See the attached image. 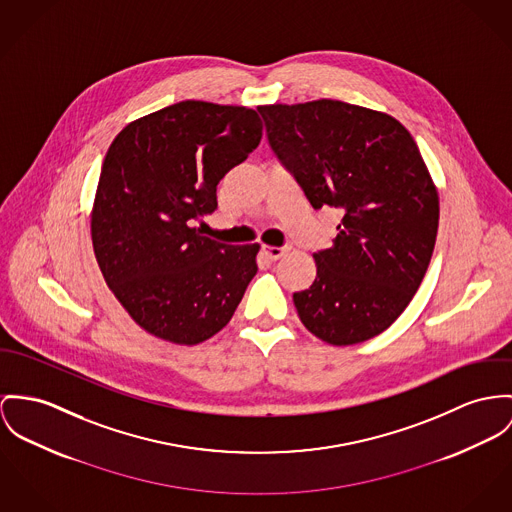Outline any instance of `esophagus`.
<instances>
[{
	"instance_id": "1",
	"label": "esophagus",
	"mask_w": 512,
	"mask_h": 512,
	"mask_svg": "<svg viewBox=\"0 0 512 512\" xmlns=\"http://www.w3.org/2000/svg\"><path fill=\"white\" fill-rule=\"evenodd\" d=\"M288 251H290V247H273V245H263V247H261L263 257L269 259V261H278V259L284 257Z\"/></svg>"
}]
</instances>
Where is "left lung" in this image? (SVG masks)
Instances as JSON below:
<instances>
[{
  "mask_svg": "<svg viewBox=\"0 0 512 512\" xmlns=\"http://www.w3.org/2000/svg\"><path fill=\"white\" fill-rule=\"evenodd\" d=\"M269 142L315 210L343 214L333 247L314 253V284L294 306L317 339L347 347L386 331L433 257L438 191L397 118L335 99L261 105Z\"/></svg>",
  "mask_w": 512,
  "mask_h": 512,
  "instance_id": "1",
  "label": "left lung"
}]
</instances>
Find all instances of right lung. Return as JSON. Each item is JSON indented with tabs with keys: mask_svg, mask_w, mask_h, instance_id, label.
Returning a JSON list of instances; mask_svg holds the SVG:
<instances>
[{
	"mask_svg": "<svg viewBox=\"0 0 512 512\" xmlns=\"http://www.w3.org/2000/svg\"><path fill=\"white\" fill-rule=\"evenodd\" d=\"M263 138L257 111L181 101L136 118L113 140L91 208L95 259L146 333L198 345L228 325L257 275L259 243L226 245L193 226L216 187Z\"/></svg>",
	"mask_w": 512,
	"mask_h": 512,
	"instance_id": "right-lung-1",
	"label": "right lung"
}]
</instances>
